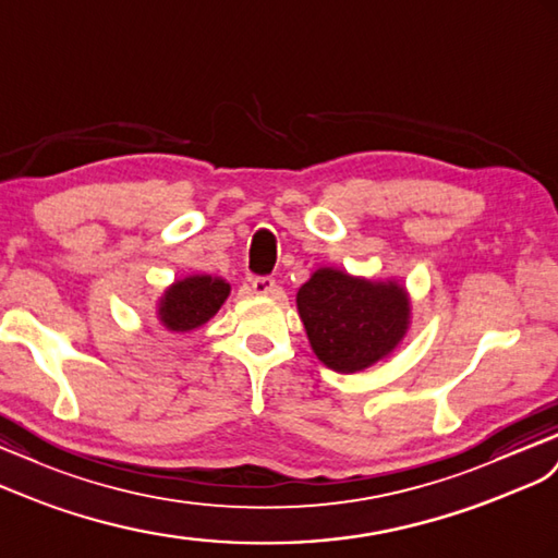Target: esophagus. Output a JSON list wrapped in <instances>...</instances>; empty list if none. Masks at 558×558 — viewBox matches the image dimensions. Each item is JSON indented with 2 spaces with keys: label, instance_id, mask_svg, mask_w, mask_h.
I'll list each match as a JSON object with an SVG mask.
<instances>
[{
  "label": "esophagus",
  "instance_id": "obj_1",
  "mask_svg": "<svg viewBox=\"0 0 558 558\" xmlns=\"http://www.w3.org/2000/svg\"><path fill=\"white\" fill-rule=\"evenodd\" d=\"M252 290H254V294H259V296H274L278 292V282L274 278H268V276L254 278Z\"/></svg>",
  "mask_w": 558,
  "mask_h": 558
}]
</instances>
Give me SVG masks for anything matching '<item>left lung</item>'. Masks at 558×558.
<instances>
[{
    "label": "left lung",
    "instance_id": "8db88e82",
    "mask_svg": "<svg viewBox=\"0 0 558 558\" xmlns=\"http://www.w3.org/2000/svg\"><path fill=\"white\" fill-rule=\"evenodd\" d=\"M296 311L318 361L353 375L389 359L412 323V302L396 278L373 280L320 266L296 292Z\"/></svg>",
    "mask_w": 558,
    "mask_h": 558
}]
</instances>
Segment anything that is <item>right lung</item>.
Instances as JSON below:
<instances>
[{
  "label": "right lung",
  "mask_w": 558,
  "mask_h": 558,
  "mask_svg": "<svg viewBox=\"0 0 558 558\" xmlns=\"http://www.w3.org/2000/svg\"><path fill=\"white\" fill-rule=\"evenodd\" d=\"M231 294L223 278L197 274L174 280L157 299V320L169 332H193L214 318Z\"/></svg>",
  "instance_id": "add662e5"
}]
</instances>
